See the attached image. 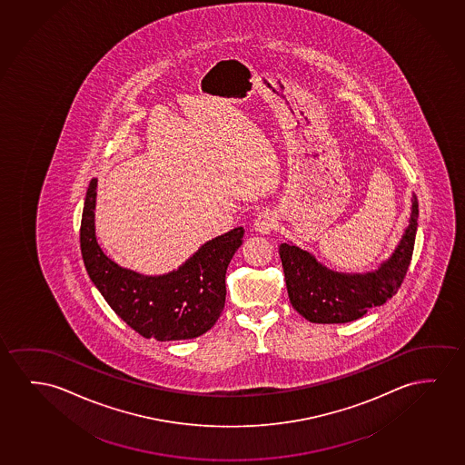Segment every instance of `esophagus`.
<instances>
[{"label":"esophagus","mask_w":465,"mask_h":465,"mask_svg":"<svg viewBox=\"0 0 465 465\" xmlns=\"http://www.w3.org/2000/svg\"><path fill=\"white\" fill-rule=\"evenodd\" d=\"M275 226V215L272 210H262V212H258V215H256L255 222H253V228H255L256 232H260V234H269Z\"/></svg>","instance_id":"1"}]
</instances>
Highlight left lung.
Returning <instances> with one entry per match:
<instances>
[{
	"instance_id": "1",
	"label": "left lung",
	"mask_w": 465,
	"mask_h": 465,
	"mask_svg": "<svg viewBox=\"0 0 465 465\" xmlns=\"http://www.w3.org/2000/svg\"><path fill=\"white\" fill-rule=\"evenodd\" d=\"M419 205L412 196L410 224L399 245L378 269L349 274L328 269L312 253L292 242L281 243L282 268L290 302L312 323H347L382 306L397 293L411 262L418 231Z\"/></svg>"
}]
</instances>
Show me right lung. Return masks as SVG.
<instances>
[{
  "mask_svg": "<svg viewBox=\"0 0 465 465\" xmlns=\"http://www.w3.org/2000/svg\"><path fill=\"white\" fill-rule=\"evenodd\" d=\"M95 199L97 178H92L81 220V253L87 274L110 308L143 338L193 340L209 331L224 308L226 269L242 245L243 228L203 243L167 274H140L119 266L100 249Z\"/></svg>",
  "mask_w": 465,
  "mask_h": 465,
  "instance_id": "obj_1",
  "label": "right lung"
}]
</instances>
